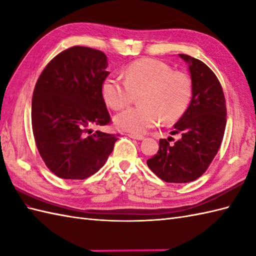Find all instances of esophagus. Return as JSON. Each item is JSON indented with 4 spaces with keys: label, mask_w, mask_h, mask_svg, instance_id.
I'll return each instance as SVG.
<instances>
[{
    "label": "esophagus",
    "mask_w": 256,
    "mask_h": 256,
    "mask_svg": "<svg viewBox=\"0 0 256 256\" xmlns=\"http://www.w3.org/2000/svg\"><path fill=\"white\" fill-rule=\"evenodd\" d=\"M128 136H130V138H134V140H144V136H142V135H138V134H132V133H130V134H128Z\"/></svg>",
    "instance_id": "1"
}]
</instances>
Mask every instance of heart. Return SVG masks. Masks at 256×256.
I'll return each instance as SVG.
<instances>
[{
    "label": "heart",
    "mask_w": 256,
    "mask_h": 256,
    "mask_svg": "<svg viewBox=\"0 0 256 256\" xmlns=\"http://www.w3.org/2000/svg\"><path fill=\"white\" fill-rule=\"evenodd\" d=\"M124 80L108 76L101 86L104 101L114 110L126 108L140 97V106L120 112L114 118L116 126L132 134H144L162 120L179 118L192 98V80L183 72L154 58L132 63L123 74Z\"/></svg>",
    "instance_id": "obj_1"
}]
</instances>
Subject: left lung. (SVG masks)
Segmentation results:
<instances>
[{"label": "left lung", "mask_w": 256, "mask_h": 256, "mask_svg": "<svg viewBox=\"0 0 256 256\" xmlns=\"http://www.w3.org/2000/svg\"><path fill=\"white\" fill-rule=\"evenodd\" d=\"M188 65L192 80V99L188 108L174 124L171 134H180L174 144L159 140V150L147 166L160 179L169 183L194 181L210 167L218 152L227 123L222 87L205 63L179 54Z\"/></svg>", "instance_id": "obj_1"}]
</instances>
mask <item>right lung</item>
I'll list each match as a JSON object with an SVG mask.
<instances>
[{"mask_svg":"<svg viewBox=\"0 0 256 256\" xmlns=\"http://www.w3.org/2000/svg\"><path fill=\"white\" fill-rule=\"evenodd\" d=\"M104 52L75 46L48 63L32 102L34 142L46 166L62 179L84 180L102 167L118 134L92 126L111 121L101 86L110 72Z\"/></svg>","mask_w":256,"mask_h":256,"instance_id":"1","label":"right lung"}]
</instances>
